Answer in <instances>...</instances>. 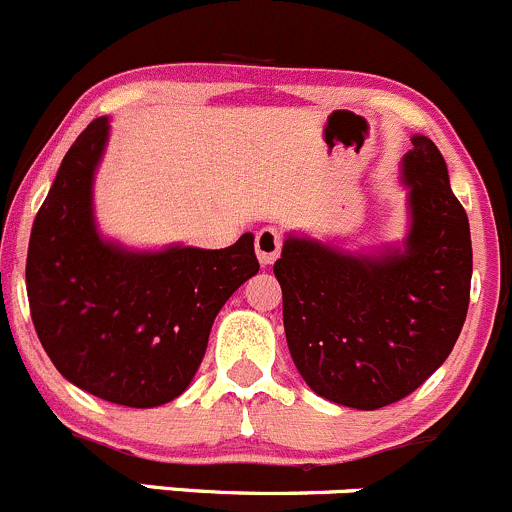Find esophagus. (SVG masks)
<instances>
[{
    "mask_svg": "<svg viewBox=\"0 0 512 512\" xmlns=\"http://www.w3.org/2000/svg\"><path fill=\"white\" fill-rule=\"evenodd\" d=\"M281 246H283V239L276 229L266 226V229L258 231L256 234V256H258V261H261V266H271V263L278 258V254H281Z\"/></svg>",
    "mask_w": 512,
    "mask_h": 512,
    "instance_id": "34e87169",
    "label": "esophagus"
}]
</instances>
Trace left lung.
I'll return each instance as SVG.
<instances>
[{
	"label": "left lung",
	"mask_w": 512,
	"mask_h": 512,
	"mask_svg": "<svg viewBox=\"0 0 512 512\" xmlns=\"http://www.w3.org/2000/svg\"><path fill=\"white\" fill-rule=\"evenodd\" d=\"M399 175L402 244L345 251L288 234L273 263L300 377L328 402L365 412L399 402L444 365L471 295V229L439 147L412 135Z\"/></svg>",
	"instance_id": "8db88e82"
}]
</instances>
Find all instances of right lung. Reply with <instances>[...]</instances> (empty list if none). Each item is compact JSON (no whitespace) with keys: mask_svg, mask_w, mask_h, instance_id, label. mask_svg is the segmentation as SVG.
<instances>
[{"mask_svg":"<svg viewBox=\"0 0 512 512\" xmlns=\"http://www.w3.org/2000/svg\"><path fill=\"white\" fill-rule=\"evenodd\" d=\"M110 120L78 135L31 226L26 293L54 367L105 402L150 409L197 374L221 305L258 273L254 234L226 249H128L105 239L93 184Z\"/></svg>","mask_w":512,"mask_h":512,"instance_id":"right-lung-1","label":"right lung"}]
</instances>
